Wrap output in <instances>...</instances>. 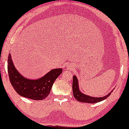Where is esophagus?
Instances as JSON below:
<instances>
[{
	"mask_svg": "<svg viewBox=\"0 0 129 129\" xmlns=\"http://www.w3.org/2000/svg\"><path fill=\"white\" fill-rule=\"evenodd\" d=\"M67 67H68V69H71V67H72V66H70H70H67Z\"/></svg>",
	"mask_w": 129,
	"mask_h": 129,
	"instance_id": "34e87169",
	"label": "esophagus"
}]
</instances>
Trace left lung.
Returning <instances> with one entry per match:
<instances>
[{
	"label": "left lung",
	"instance_id": "1",
	"mask_svg": "<svg viewBox=\"0 0 129 129\" xmlns=\"http://www.w3.org/2000/svg\"><path fill=\"white\" fill-rule=\"evenodd\" d=\"M73 96L74 98L78 100V102L82 103H96L102 102L103 100H106V99L110 96V95L111 94L113 89L115 88H113V89L110 91V93L106 95V96H102L99 98V97H92L89 96L88 94H85L84 93L81 92L80 86H79L78 80L76 76L74 75L73 76Z\"/></svg>",
	"mask_w": 129,
	"mask_h": 129
}]
</instances>
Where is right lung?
<instances>
[{
    "label": "right lung",
    "instance_id": "right-lung-1",
    "mask_svg": "<svg viewBox=\"0 0 129 129\" xmlns=\"http://www.w3.org/2000/svg\"><path fill=\"white\" fill-rule=\"evenodd\" d=\"M7 69L10 81L17 93L35 100H44L48 96L53 82L63 71L61 68L53 69L39 78H26L15 68L10 53L8 57Z\"/></svg>",
    "mask_w": 129,
    "mask_h": 129
}]
</instances>
